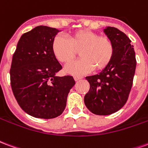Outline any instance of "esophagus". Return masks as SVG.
<instances>
[{"label": "esophagus", "instance_id": "1", "mask_svg": "<svg viewBox=\"0 0 148 148\" xmlns=\"http://www.w3.org/2000/svg\"><path fill=\"white\" fill-rule=\"evenodd\" d=\"M82 78H83V77L80 76V75H74V79H75V80H79V79H80Z\"/></svg>", "mask_w": 148, "mask_h": 148}]
</instances>
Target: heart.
Instances as JSON below:
<instances>
[{
    "instance_id": "b5f03b06",
    "label": "heart",
    "mask_w": 148,
    "mask_h": 148,
    "mask_svg": "<svg viewBox=\"0 0 148 148\" xmlns=\"http://www.w3.org/2000/svg\"><path fill=\"white\" fill-rule=\"evenodd\" d=\"M52 51L57 60L64 64L73 62L79 51L80 59L66 68L67 73L73 75L105 69L114 55V44L108 37L99 36L89 30H79L69 38L58 36L52 44Z\"/></svg>"
}]
</instances>
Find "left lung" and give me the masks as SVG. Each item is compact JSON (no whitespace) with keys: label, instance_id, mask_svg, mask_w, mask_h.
<instances>
[{"label":"left lung","instance_id":"8db88e82","mask_svg":"<svg viewBox=\"0 0 148 148\" xmlns=\"http://www.w3.org/2000/svg\"><path fill=\"white\" fill-rule=\"evenodd\" d=\"M114 46L113 60L98 75L87 76L90 89L84 96L85 106L96 115H110L125 106L131 90L136 66L131 40L112 27L104 29Z\"/></svg>","mask_w":148,"mask_h":148}]
</instances>
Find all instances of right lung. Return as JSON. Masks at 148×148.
Returning <instances> with one entry per match:
<instances>
[{"instance_id": "obj_1", "label": "right lung", "mask_w": 148, "mask_h": 148, "mask_svg": "<svg viewBox=\"0 0 148 148\" xmlns=\"http://www.w3.org/2000/svg\"><path fill=\"white\" fill-rule=\"evenodd\" d=\"M58 32L46 26L34 27L21 36L12 56V90L21 109L32 117L51 119L60 116L75 83L72 75H55L62 69L52 51Z\"/></svg>"}]
</instances>
